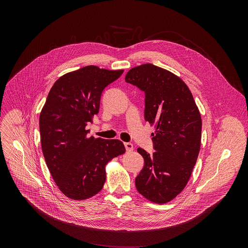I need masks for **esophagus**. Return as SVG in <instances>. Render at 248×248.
Masks as SVG:
<instances>
[{
	"instance_id": "esophagus-1",
	"label": "esophagus",
	"mask_w": 248,
	"mask_h": 248,
	"mask_svg": "<svg viewBox=\"0 0 248 248\" xmlns=\"http://www.w3.org/2000/svg\"><path fill=\"white\" fill-rule=\"evenodd\" d=\"M124 147H125V149H126L127 152H131V151L133 150V145H132L131 143H129V142L124 143Z\"/></svg>"
}]
</instances>
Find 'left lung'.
Returning <instances> with one entry per match:
<instances>
[{
  "mask_svg": "<svg viewBox=\"0 0 248 248\" xmlns=\"http://www.w3.org/2000/svg\"><path fill=\"white\" fill-rule=\"evenodd\" d=\"M125 81L145 93V121L155 127L153 154L137 152L144 167L135 179L137 191L165 204L186 186L201 145L202 121L193 96L181 78L152 63L132 67Z\"/></svg>",
  "mask_w": 248,
  "mask_h": 248,
  "instance_id": "left-lung-1",
  "label": "left lung"
}]
</instances>
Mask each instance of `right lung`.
<instances>
[{"mask_svg":"<svg viewBox=\"0 0 248 248\" xmlns=\"http://www.w3.org/2000/svg\"><path fill=\"white\" fill-rule=\"evenodd\" d=\"M124 69L87 65L61 77L52 86L39 118L42 152L59 189L74 200L88 199L103 188L106 165L125 153L119 139L88 137V123L98 114L106 86Z\"/></svg>","mask_w":248,"mask_h":248,"instance_id":"right-lung-1","label":"right lung"}]
</instances>
